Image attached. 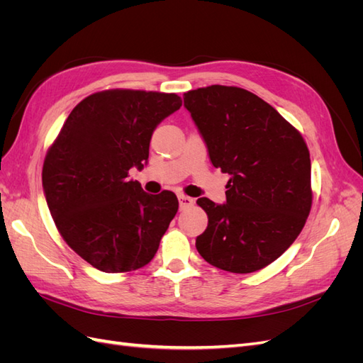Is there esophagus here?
I'll return each instance as SVG.
<instances>
[{
    "label": "esophagus",
    "mask_w": 363,
    "mask_h": 363,
    "mask_svg": "<svg viewBox=\"0 0 363 363\" xmlns=\"http://www.w3.org/2000/svg\"><path fill=\"white\" fill-rule=\"evenodd\" d=\"M179 203H180L182 211H183V208H186V207L194 206V200L189 199V196H186V195H179Z\"/></svg>",
    "instance_id": "obj_1"
}]
</instances>
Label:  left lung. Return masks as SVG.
Segmentation results:
<instances>
[{
	"mask_svg": "<svg viewBox=\"0 0 363 363\" xmlns=\"http://www.w3.org/2000/svg\"><path fill=\"white\" fill-rule=\"evenodd\" d=\"M183 100L213 167L230 175L225 204L196 200L208 224L195 247L228 272L265 268L292 245L311 213L309 148L276 108L242 87H199Z\"/></svg>",
	"mask_w": 363,
	"mask_h": 363,
	"instance_id": "obj_1",
	"label": "left lung"
}]
</instances>
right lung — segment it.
Returning a JSON list of instances; mask_svg holds the SVG:
<instances>
[{"label":"right lung","instance_id":"1","mask_svg":"<svg viewBox=\"0 0 363 363\" xmlns=\"http://www.w3.org/2000/svg\"><path fill=\"white\" fill-rule=\"evenodd\" d=\"M182 98L135 89L86 96L65 121L42 168L47 204L60 236L103 272H128L151 262L179 211L174 192L150 195L128 180L144 168L160 121Z\"/></svg>","mask_w":363,"mask_h":363}]
</instances>
